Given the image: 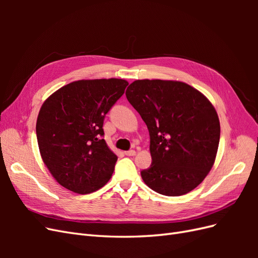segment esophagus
<instances>
[{"label":"esophagus","mask_w":258,"mask_h":258,"mask_svg":"<svg viewBox=\"0 0 258 258\" xmlns=\"http://www.w3.org/2000/svg\"><path fill=\"white\" fill-rule=\"evenodd\" d=\"M124 155H126V156H135L136 155V151L135 150L127 151V152H124Z\"/></svg>","instance_id":"esophagus-1"}]
</instances>
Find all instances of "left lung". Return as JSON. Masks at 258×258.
<instances>
[{
  "label": "left lung",
  "mask_w": 258,
  "mask_h": 258,
  "mask_svg": "<svg viewBox=\"0 0 258 258\" xmlns=\"http://www.w3.org/2000/svg\"><path fill=\"white\" fill-rule=\"evenodd\" d=\"M126 97L150 132L152 165L141 171L144 183L165 196L196 188L212 168L220 143L213 105L191 86L172 81H136Z\"/></svg>",
  "instance_id": "1"
}]
</instances>
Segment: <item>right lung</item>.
<instances>
[{"mask_svg": "<svg viewBox=\"0 0 258 258\" xmlns=\"http://www.w3.org/2000/svg\"><path fill=\"white\" fill-rule=\"evenodd\" d=\"M128 86L124 80L70 83L45 101L36 121L43 161L57 182L90 194L111 178L117 156L104 141L105 115Z\"/></svg>", "mask_w": 258, "mask_h": 258, "instance_id": "add662e5", "label": "right lung"}]
</instances>
